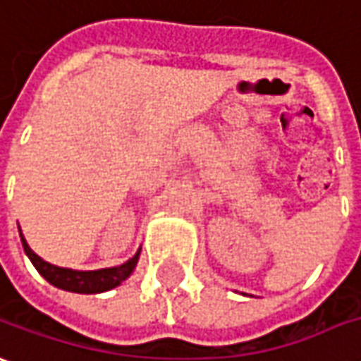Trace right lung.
Returning a JSON list of instances; mask_svg holds the SVG:
<instances>
[{
    "instance_id": "1",
    "label": "right lung",
    "mask_w": 361,
    "mask_h": 361,
    "mask_svg": "<svg viewBox=\"0 0 361 361\" xmlns=\"http://www.w3.org/2000/svg\"><path fill=\"white\" fill-rule=\"evenodd\" d=\"M19 235H21V229H19ZM21 243H23L27 257L31 259V263H33L37 271L43 274L51 284H55L63 290H71V293L97 294L110 290V288L118 286L122 281H126L134 271L136 263H138V252H136L130 261L120 264V267L100 269V271H73V269H61V267H55V264L43 261L39 255L31 251V247L27 245L23 235H21Z\"/></svg>"
}]
</instances>
